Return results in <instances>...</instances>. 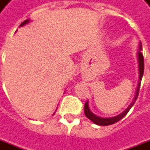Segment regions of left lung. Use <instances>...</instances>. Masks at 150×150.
I'll list each match as a JSON object with an SVG mask.
<instances>
[{"label":"left lung","mask_w":150,"mask_h":150,"mask_svg":"<svg viewBox=\"0 0 150 150\" xmlns=\"http://www.w3.org/2000/svg\"><path fill=\"white\" fill-rule=\"evenodd\" d=\"M139 50L140 51H138V61H139V74H140V81L142 80V76H143V74H144V57H143V54L142 53V42H140V45H139ZM140 86H141V83L139 82L138 83V87H137V93H136L135 97H134V100L132 101V103L129 107L125 109V111H124L121 114H120L118 116H115V117H111V118H101V117H99V116H96L94 115L93 113L91 112V111L89 110L88 108V101L85 103L84 104V113L85 116L88 117V119H90L92 121L94 122L95 124H96L98 125H112V124H115L117 121H119L120 120H121L125 116L127 113L129 112V111L130 110V108L132 107V105L134 104L135 103L136 100L137 99V96H138V93H139V88H140Z\"/></svg>","instance_id":"1"}]
</instances>
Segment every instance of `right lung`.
<instances>
[{"instance_id":"right-lung-1","label":"right lung","mask_w":150,"mask_h":150,"mask_svg":"<svg viewBox=\"0 0 150 150\" xmlns=\"http://www.w3.org/2000/svg\"><path fill=\"white\" fill-rule=\"evenodd\" d=\"M28 21H29V20H25V21H24L23 22H22V23H21V25H20V26H22V25H24L25 24H26Z\"/></svg>"}]
</instances>
